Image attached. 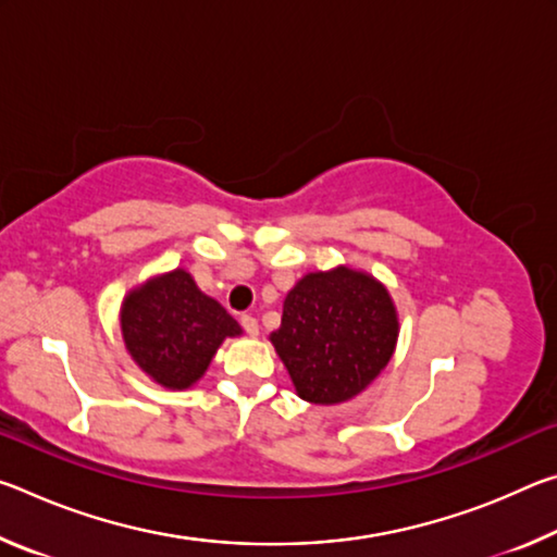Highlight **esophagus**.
<instances>
[{"instance_id": "1", "label": "esophagus", "mask_w": 557, "mask_h": 557, "mask_svg": "<svg viewBox=\"0 0 557 557\" xmlns=\"http://www.w3.org/2000/svg\"><path fill=\"white\" fill-rule=\"evenodd\" d=\"M240 324H243L245 334H248V336H258V334H260V324H258V319H256V317L243 314V317H240Z\"/></svg>"}]
</instances>
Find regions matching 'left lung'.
<instances>
[{"label": "left lung", "mask_w": 557, "mask_h": 557, "mask_svg": "<svg viewBox=\"0 0 557 557\" xmlns=\"http://www.w3.org/2000/svg\"><path fill=\"white\" fill-rule=\"evenodd\" d=\"M398 334L388 287L369 272L338 265L297 280L270 342L301 400L338 405L379 379Z\"/></svg>", "instance_id": "1"}]
</instances>
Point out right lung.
Here are the masks:
<instances>
[{
  "mask_svg": "<svg viewBox=\"0 0 557 557\" xmlns=\"http://www.w3.org/2000/svg\"><path fill=\"white\" fill-rule=\"evenodd\" d=\"M127 354L157 385L186 391L203 379L225 338L243 329L184 268L132 287L120 307Z\"/></svg>",
  "mask_w": 557,
  "mask_h": 557,
  "instance_id": "right-lung-1",
  "label": "right lung"
}]
</instances>
